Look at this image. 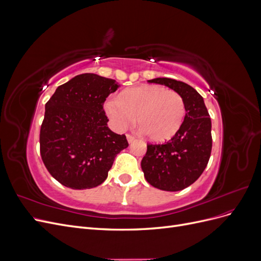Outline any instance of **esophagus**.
<instances>
[{
	"mask_svg": "<svg viewBox=\"0 0 261 261\" xmlns=\"http://www.w3.org/2000/svg\"><path fill=\"white\" fill-rule=\"evenodd\" d=\"M126 138H127L128 144H133L134 141H135V137L132 136V135H126Z\"/></svg>",
	"mask_w": 261,
	"mask_h": 261,
	"instance_id": "obj_1",
	"label": "esophagus"
}]
</instances>
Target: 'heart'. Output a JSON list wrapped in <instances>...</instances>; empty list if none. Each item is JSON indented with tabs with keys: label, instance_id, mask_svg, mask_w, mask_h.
<instances>
[{
	"label": "heart",
	"instance_id": "heart-1",
	"mask_svg": "<svg viewBox=\"0 0 261 261\" xmlns=\"http://www.w3.org/2000/svg\"><path fill=\"white\" fill-rule=\"evenodd\" d=\"M105 112L112 127L123 132L136 121L140 130L155 141L171 138L179 129L186 114L183 97L162 86L136 87L110 97L105 102Z\"/></svg>",
	"mask_w": 261,
	"mask_h": 261
}]
</instances>
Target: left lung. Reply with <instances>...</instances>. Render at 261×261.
Instances as JSON below:
<instances>
[{"mask_svg": "<svg viewBox=\"0 0 261 261\" xmlns=\"http://www.w3.org/2000/svg\"><path fill=\"white\" fill-rule=\"evenodd\" d=\"M178 92L184 99L186 114L179 129L168 143L147 145L141 160L145 178L161 191L178 192L192 185L206 169L212 148L211 118L203 98L192 86L171 78H154Z\"/></svg>", "mask_w": 261, "mask_h": 261, "instance_id": "8db88e82", "label": "left lung"}]
</instances>
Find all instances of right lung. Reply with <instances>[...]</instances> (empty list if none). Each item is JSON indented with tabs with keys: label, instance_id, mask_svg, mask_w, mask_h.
Instances as JSON below:
<instances>
[{
	"label": "right lung",
	"instance_id": "1",
	"mask_svg": "<svg viewBox=\"0 0 261 261\" xmlns=\"http://www.w3.org/2000/svg\"><path fill=\"white\" fill-rule=\"evenodd\" d=\"M120 87L97 74L77 75L59 86L45 105L40 153L50 174L73 189L97 187L108 177L125 135L108 126L103 103Z\"/></svg>",
	"mask_w": 261,
	"mask_h": 261
}]
</instances>
